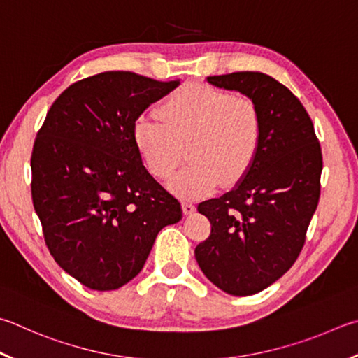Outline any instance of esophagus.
I'll return each mask as SVG.
<instances>
[{
  "mask_svg": "<svg viewBox=\"0 0 358 358\" xmlns=\"http://www.w3.org/2000/svg\"><path fill=\"white\" fill-rule=\"evenodd\" d=\"M181 208H183L185 214H192L194 211H196V205H194L192 201H189V200L181 201Z\"/></svg>",
  "mask_w": 358,
  "mask_h": 358,
  "instance_id": "1",
  "label": "esophagus"
}]
</instances>
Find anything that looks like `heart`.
I'll list each match as a JSON object with an SVG mask.
<instances>
[{
    "label": "heart",
    "mask_w": 358,
    "mask_h": 358,
    "mask_svg": "<svg viewBox=\"0 0 358 358\" xmlns=\"http://www.w3.org/2000/svg\"><path fill=\"white\" fill-rule=\"evenodd\" d=\"M263 123L255 103L205 83L175 90L158 115L144 114L133 125V141L153 177L169 178L187 144L189 164L171 180L183 197L205 196L222 183L245 177L262 144Z\"/></svg>",
    "instance_id": "b5f03b06"
}]
</instances>
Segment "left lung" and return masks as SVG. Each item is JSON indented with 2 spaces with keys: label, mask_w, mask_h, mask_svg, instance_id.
I'll use <instances>...</instances> for the list:
<instances>
[{
  "label": "left lung",
  "mask_w": 358,
  "mask_h": 358,
  "mask_svg": "<svg viewBox=\"0 0 358 358\" xmlns=\"http://www.w3.org/2000/svg\"><path fill=\"white\" fill-rule=\"evenodd\" d=\"M206 80L249 96L262 115V144L244 180L197 208L211 222L196 247L201 272L231 296H250L277 282L302 250L321 194V145L302 103L272 76L235 71Z\"/></svg>",
  "instance_id": "obj_1"
}]
</instances>
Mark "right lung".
<instances>
[{
  "mask_svg": "<svg viewBox=\"0 0 358 358\" xmlns=\"http://www.w3.org/2000/svg\"><path fill=\"white\" fill-rule=\"evenodd\" d=\"M180 84L103 71L69 86L37 133L32 203L56 263L84 287L111 291L139 274L181 205L142 164L138 117Z\"/></svg>",
  "mask_w": 358,
  "mask_h": 358,
  "instance_id": "1",
  "label": "right lung"
}]
</instances>
